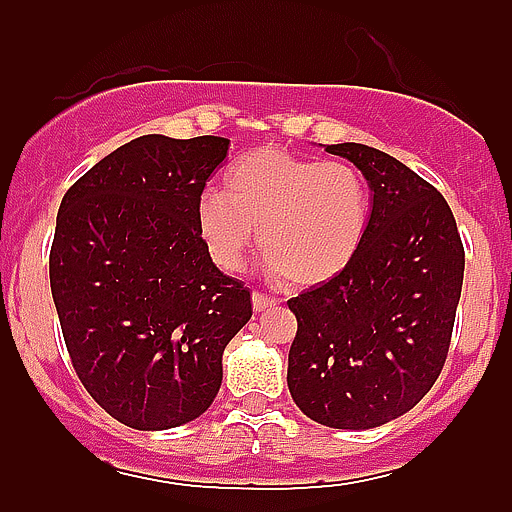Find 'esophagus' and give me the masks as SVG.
<instances>
[{"label":"esophagus","instance_id":"1","mask_svg":"<svg viewBox=\"0 0 512 512\" xmlns=\"http://www.w3.org/2000/svg\"><path fill=\"white\" fill-rule=\"evenodd\" d=\"M275 299H270L267 297V294H262V292H252V309H255L257 314L260 312H267V309H272L275 307Z\"/></svg>","mask_w":512,"mask_h":512}]
</instances>
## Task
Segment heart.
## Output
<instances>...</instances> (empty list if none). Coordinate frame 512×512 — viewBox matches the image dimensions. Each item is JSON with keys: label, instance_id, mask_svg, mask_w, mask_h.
Instances as JSON below:
<instances>
[{"label": "heart", "instance_id": "b5f03b06", "mask_svg": "<svg viewBox=\"0 0 512 512\" xmlns=\"http://www.w3.org/2000/svg\"><path fill=\"white\" fill-rule=\"evenodd\" d=\"M374 200L349 163H322L282 148H257L227 168L225 190L195 208L200 240L223 272L242 270L257 240L282 285L312 289L354 265L369 237Z\"/></svg>", "mask_w": 512, "mask_h": 512}]
</instances>
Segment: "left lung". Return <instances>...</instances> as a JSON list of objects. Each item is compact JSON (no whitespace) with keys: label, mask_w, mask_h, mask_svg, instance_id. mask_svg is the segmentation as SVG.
Returning a JSON list of instances; mask_svg holds the SVG:
<instances>
[{"label":"left lung","mask_w":512,"mask_h":512,"mask_svg":"<svg viewBox=\"0 0 512 512\" xmlns=\"http://www.w3.org/2000/svg\"><path fill=\"white\" fill-rule=\"evenodd\" d=\"M324 151L361 170L374 213L354 265L287 302L297 317L287 386L312 421L364 431L404 416L436 384L466 255L446 198L401 160L361 143Z\"/></svg>","instance_id":"8db88e82"}]
</instances>
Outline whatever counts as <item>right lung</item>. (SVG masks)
I'll return each instance as SVG.
<instances>
[{
	"label": "right lung",
	"instance_id": "right-lung-1",
	"mask_svg": "<svg viewBox=\"0 0 512 512\" xmlns=\"http://www.w3.org/2000/svg\"><path fill=\"white\" fill-rule=\"evenodd\" d=\"M227 148L220 136H141L81 175L56 215L49 280L71 364L138 431L203 416L225 347L252 317L250 292L213 265L195 220Z\"/></svg>",
	"mask_w": 512,
	"mask_h": 512
}]
</instances>
